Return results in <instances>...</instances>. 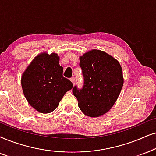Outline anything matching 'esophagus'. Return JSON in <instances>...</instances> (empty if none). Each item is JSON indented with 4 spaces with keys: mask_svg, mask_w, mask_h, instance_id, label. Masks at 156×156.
<instances>
[{
    "mask_svg": "<svg viewBox=\"0 0 156 156\" xmlns=\"http://www.w3.org/2000/svg\"><path fill=\"white\" fill-rule=\"evenodd\" d=\"M70 80H71V81H72L73 84L75 85V83H76V78H75L74 77H72V78H70Z\"/></svg>",
    "mask_w": 156,
    "mask_h": 156,
    "instance_id": "esophagus-1",
    "label": "esophagus"
}]
</instances>
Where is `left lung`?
<instances>
[{
  "instance_id": "1",
  "label": "left lung",
  "mask_w": 156,
  "mask_h": 156,
  "mask_svg": "<svg viewBox=\"0 0 156 156\" xmlns=\"http://www.w3.org/2000/svg\"><path fill=\"white\" fill-rule=\"evenodd\" d=\"M83 76L81 88L75 86L73 94L85 115L99 117L112 107L123 86L122 70L119 62L107 53L93 50L80 58Z\"/></svg>"
}]
</instances>
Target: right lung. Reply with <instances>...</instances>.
Here are the masks:
<instances>
[{"label": "right lung", "instance_id": "obj_1", "mask_svg": "<svg viewBox=\"0 0 156 156\" xmlns=\"http://www.w3.org/2000/svg\"><path fill=\"white\" fill-rule=\"evenodd\" d=\"M58 55L42 53L37 56L21 77L23 91L29 104L41 113L58 107L65 94L73 86L62 76L63 68Z\"/></svg>", "mask_w": 156, "mask_h": 156}]
</instances>
